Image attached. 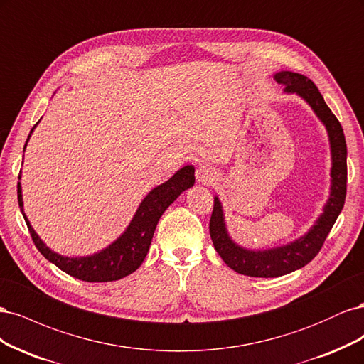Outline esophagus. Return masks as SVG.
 <instances>
[{"instance_id": "esophagus-1", "label": "esophagus", "mask_w": 364, "mask_h": 364, "mask_svg": "<svg viewBox=\"0 0 364 364\" xmlns=\"http://www.w3.org/2000/svg\"><path fill=\"white\" fill-rule=\"evenodd\" d=\"M215 178H217L215 171L211 167H208V165H200V167L196 170V181L199 183H203V185L213 183Z\"/></svg>"}]
</instances>
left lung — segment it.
Segmentation results:
<instances>
[{"label": "left lung", "mask_w": 364, "mask_h": 364, "mask_svg": "<svg viewBox=\"0 0 364 364\" xmlns=\"http://www.w3.org/2000/svg\"><path fill=\"white\" fill-rule=\"evenodd\" d=\"M273 77L278 83L284 85V92L299 95L306 102L325 126L329 149H331V186H329L328 200L323 205V213L317 217L306 234L287 245L261 250H252L235 243L228 232L222 202L218 196L214 197L209 234H211L215 250L230 269L255 278H277L306 266L322 249L329 230L343 209L346 197L348 150L343 129L338 119L326 106L317 86L308 77L293 71H279L274 73Z\"/></svg>", "instance_id": "left-lung-1"}]
</instances>
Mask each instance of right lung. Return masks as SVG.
I'll return each mask as SVG.
<instances>
[{"label": "right lung", "instance_id": "1", "mask_svg": "<svg viewBox=\"0 0 364 364\" xmlns=\"http://www.w3.org/2000/svg\"><path fill=\"white\" fill-rule=\"evenodd\" d=\"M36 126L38 124L33 126V129L30 130L24 151ZM18 179H21V174ZM193 185L194 167L193 165H185V167L176 171L167 182L155 186L142 199L134 218L130 220V223L123 234L115 241H112L107 247L86 257H63L43 243L36 234V230L30 225L24 213L23 186H21V182H18V203L30 230L33 243L36 245L38 250L50 262H53L54 266H58L60 270L71 274V277L86 282H109L127 277V274L134 273L141 266L149 252L151 238L153 234H155L161 215L185 190L191 188Z\"/></svg>", "mask_w": 364, "mask_h": 364}]
</instances>
